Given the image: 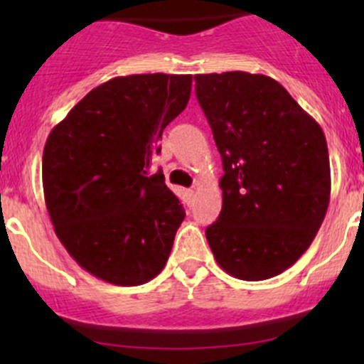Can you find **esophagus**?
I'll list each match as a JSON object with an SVG mask.
<instances>
[{"instance_id": "34e87169", "label": "esophagus", "mask_w": 364, "mask_h": 364, "mask_svg": "<svg viewBox=\"0 0 364 364\" xmlns=\"http://www.w3.org/2000/svg\"><path fill=\"white\" fill-rule=\"evenodd\" d=\"M186 196H188V197H193V196H196V190H193V188L186 190Z\"/></svg>"}]
</instances>
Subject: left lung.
I'll return each mask as SVG.
<instances>
[{
	"mask_svg": "<svg viewBox=\"0 0 364 364\" xmlns=\"http://www.w3.org/2000/svg\"><path fill=\"white\" fill-rule=\"evenodd\" d=\"M222 155V211L205 229L223 271L259 282L284 273L317 236L331 196L321 124L262 73L196 75Z\"/></svg>",
	"mask_w": 364,
	"mask_h": 364,
	"instance_id": "8db88e82",
	"label": "left lung"
}]
</instances>
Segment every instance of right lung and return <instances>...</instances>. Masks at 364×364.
<instances>
[{"label": "right lung", "mask_w": 364, "mask_h": 364, "mask_svg": "<svg viewBox=\"0 0 364 364\" xmlns=\"http://www.w3.org/2000/svg\"><path fill=\"white\" fill-rule=\"evenodd\" d=\"M190 93L192 75L114 77L47 137L42 183L54 232L82 269L107 284H146L171 255L185 209L149 165Z\"/></svg>", "instance_id": "add662e5"}]
</instances>
